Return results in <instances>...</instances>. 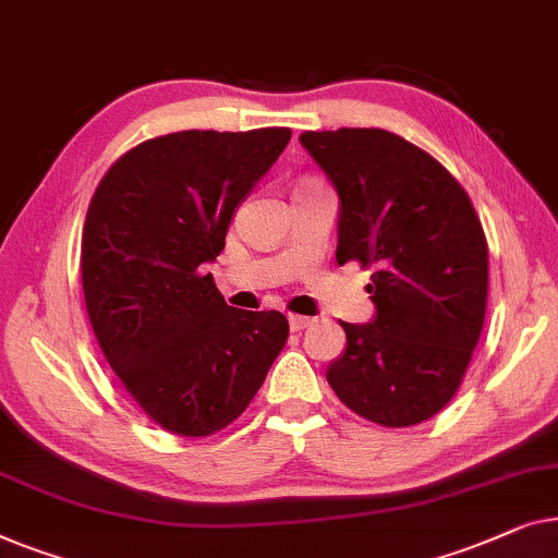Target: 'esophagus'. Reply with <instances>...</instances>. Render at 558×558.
I'll use <instances>...</instances> for the list:
<instances>
[{
  "label": "esophagus",
  "mask_w": 558,
  "mask_h": 558,
  "mask_svg": "<svg viewBox=\"0 0 558 558\" xmlns=\"http://www.w3.org/2000/svg\"><path fill=\"white\" fill-rule=\"evenodd\" d=\"M311 320H313V318H308V316H295V313H290V316H288V324H290V328H293V331H303V328H308Z\"/></svg>",
  "instance_id": "34e87169"
}]
</instances>
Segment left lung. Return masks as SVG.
<instances>
[{"label":"left lung","mask_w":558,"mask_h":558,"mask_svg":"<svg viewBox=\"0 0 558 558\" xmlns=\"http://www.w3.org/2000/svg\"><path fill=\"white\" fill-rule=\"evenodd\" d=\"M341 199L336 263L372 268V324H343L336 397L381 427L420 425L460 389L488 303V240L458 179L384 129L305 131Z\"/></svg>","instance_id":"left-lung-1"}]
</instances>
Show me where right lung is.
I'll use <instances>...</instances> for the list:
<instances>
[{
    "label": "right lung",
    "instance_id": "1",
    "mask_svg": "<svg viewBox=\"0 0 558 558\" xmlns=\"http://www.w3.org/2000/svg\"><path fill=\"white\" fill-rule=\"evenodd\" d=\"M288 141L280 125L148 138L90 199L81 272L93 333L133 402L171 435L209 437L238 420L288 341L282 313L232 308L204 272Z\"/></svg>",
    "mask_w": 558,
    "mask_h": 558
}]
</instances>
